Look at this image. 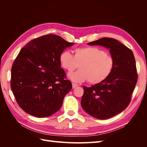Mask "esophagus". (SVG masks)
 <instances>
[{
	"label": "esophagus",
	"instance_id": "34e87169",
	"mask_svg": "<svg viewBox=\"0 0 147 147\" xmlns=\"http://www.w3.org/2000/svg\"><path fill=\"white\" fill-rule=\"evenodd\" d=\"M78 85V84H75V83H72V88H75L76 87H77Z\"/></svg>",
	"mask_w": 147,
	"mask_h": 147
}]
</instances>
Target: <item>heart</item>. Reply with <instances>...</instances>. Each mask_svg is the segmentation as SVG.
<instances>
[{
    "instance_id": "heart-1",
    "label": "heart",
    "mask_w": 147,
    "mask_h": 147,
    "mask_svg": "<svg viewBox=\"0 0 147 147\" xmlns=\"http://www.w3.org/2000/svg\"><path fill=\"white\" fill-rule=\"evenodd\" d=\"M74 56L67 51H62L59 61L62 67L68 72L80 69L67 75L74 82H88L96 84L104 82L112 73L115 67L113 57L105 50L95 47L75 48Z\"/></svg>"
}]
</instances>
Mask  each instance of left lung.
Segmentation results:
<instances>
[{"label": "left lung", "instance_id": "left-lung-1", "mask_svg": "<svg viewBox=\"0 0 147 147\" xmlns=\"http://www.w3.org/2000/svg\"><path fill=\"white\" fill-rule=\"evenodd\" d=\"M109 50L115 60L110 77L90 88L83 86L81 105L91 116L100 119L113 117L128 106L137 82L135 57L132 51L117 40L104 37L88 43Z\"/></svg>", "mask_w": 147, "mask_h": 147}]
</instances>
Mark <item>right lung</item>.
I'll return each instance as SVG.
<instances>
[{"label": "right lung", "instance_id": "1", "mask_svg": "<svg viewBox=\"0 0 147 147\" xmlns=\"http://www.w3.org/2000/svg\"><path fill=\"white\" fill-rule=\"evenodd\" d=\"M74 45L56 35L35 38L20 51L13 64L11 88L25 112L38 118L58 111L72 88L61 68L60 53Z\"/></svg>", "mask_w": 147, "mask_h": 147}]
</instances>
